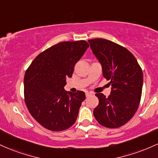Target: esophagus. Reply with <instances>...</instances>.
Segmentation results:
<instances>
[{"label":"esophagus","instance_id":"34e87169","mask_svg":"<svg viewBox=\"0 0 158 158\" xmlns=\"http://www.w3.org/2000/svg\"><path fill=\"white\" fill-rule=\"evenodd\" d=\"M90 95H92L91 92H87V93H86V97H88Z\"/></svg>","mask_w":158,"mask_h":158}]
</instances>
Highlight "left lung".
<instances>
[{
	"label": "left lung",
	"mask_w": 158,
	"mask_h": 158,
	"mask_svg": "<svg viewBox=\"0 0 158 158\" xmlns=\"http://www.w3.org/2000/svg\"><path fill=\"white\" fill-rule=\"evenodd\" d=\"M92 51L102 67L103 77L111 85L108 97L96 94L99 104L94 108L97 122L109 128L123 126L138 108L142 95V69L126 48L103 39L88 40Z\"/></svg>",
	"instance_id": "left-lung-1"
}]
</instances>
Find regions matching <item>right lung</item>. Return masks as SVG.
I'll use <instances>...</instances> for the list:
<instances>
[{
	"label": "right lung",
	"instance_id": "add662e5",
	"mask_svg": "<svg viewBox=\"0 0 158 158\" xmlns=\"http://www.w3.org/2000/svg\"><path fill=\"white\" fill-rule=\"evenodd\" d=\"M88 47L84 40L58 43L41 52L26 70L23 94L27 109L47 129L64 131L77 120L85 92H67L64 87Z\"/></svg>",
	"mask_w": 158,
	"mask_h": 158
}]
</instances>
